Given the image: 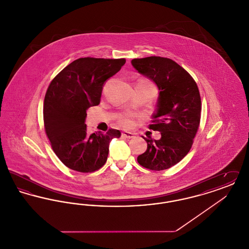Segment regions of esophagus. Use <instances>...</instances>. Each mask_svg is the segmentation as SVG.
<instances>
[{
	"instance_id": "1",
	"label": "esophagus",
	"mask_w": 249,
	"mask_h": 249,
	"mask_svg": "<svg viewBox=\"0 0 249 249\" xmlns=\"http://www.w3.org/2000/svg\"><path fill=\"white\" fill-rule=\"evenodd\" d=\"M122 136L125 137V138H128V139H131V138L134 137V133H132L130 131H123Z\"/></svg>"
}]
</instances>
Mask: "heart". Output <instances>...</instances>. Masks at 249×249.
<instances>
[{"label": "heart", "instance_id": "heart-1", "mask_svg": "<svg viewBox=\"0 0 249 249\" xmlns=\"http://www.w3.org/2000/svg\"><path fill=\"white\" fill-rule=\"evenodd\" d=\"M137 84H142V85H145V86H149V87H153L152 84L148 81H145V80H141L139 81ZM119 124L123 127H130L132 124H133V120L131 119L130 117H127V116H121L119 118Z\"/></svg>", "mask_w": 249, "mask_h": 249}]
</instances>
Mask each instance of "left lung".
<instances>
[{
	"label": "left lung",
	"mask_w": 249,
	"mask_h": 249,
	"mask_svg": "<svg viewBox=\"0 0 249 249\" xmlns=\"http://www.w3.org/2000/svg\"><path fill=\"white\" fill-rule=\"evenodd\" d=\"M131 64L160 91L149 129L160 131L161 137H143L147 148L137 161L149 170H165L178 163L191 148L201 119L200 92L190 73L173 59L153 56L133 59Z\"/></svg>",
	"instance_id": "8db88e82"
}]
</instances>
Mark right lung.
I'll return each instance as SVG.
<instances>
[{
    "mask_svg": "<svg viewBox=\"0 0 249 249\" xmlns=\"http://www.w3.org/2000/svg\"><path fill=\"white\" fill-rule=\"evenodd\" d=\"M125 59L80 58L51 81L44 102V123L51 146L71 170L91 173L107 162L109 143L119 130L87 133V110L98 106L104 85L125 64Z\"/></svg>",
    "mask_w": 249,
    "mask_h": 249,
    "instance_id": "right-lung-1",
    "label": "right lung"
}]
</instances>
